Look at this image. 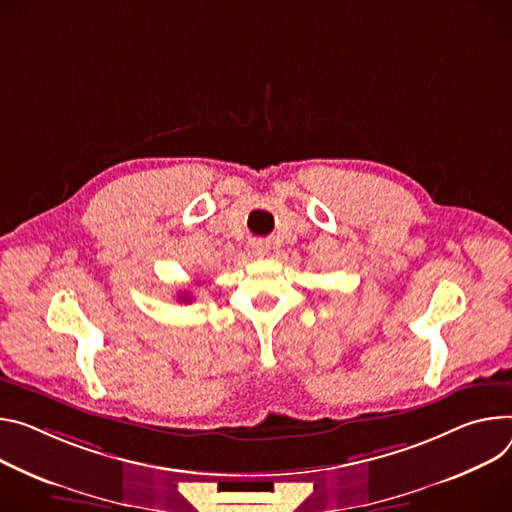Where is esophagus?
Returning <instances> with one entry per match:
<instances>
[{
  "mask_svg": "<svg viewBox=\"0 0 512 512\" xmlns=\"http://www.w3.org/2000/svg\"><path fill=\"white\" fill-rule=\"evenodd\" d=\"M251 251H253V255H257V257H265V255L269 253V243L263 241V239L253 241V243H251Z\"/></svg>",
  "mask_w": 512,
  "mask_h": 512,
  "instance_id": "34e87169",
  "label": "esophagus"
}]
</instances>
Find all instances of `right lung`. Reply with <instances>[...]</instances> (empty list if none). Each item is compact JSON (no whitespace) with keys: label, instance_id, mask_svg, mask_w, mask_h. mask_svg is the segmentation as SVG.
<instances>
[{"label":"right lung","instance_id":"obj_1","mask_svg":"<svg viewBox=\"0 0 512 512\" xmlns=\"http://www.w3.org/2000/svg\"><path fill=\"white\" fill-rule=\"evenodd\" d=\"M179 300H183V302H190V300H192V298H190V296H188V294H181V296H179Z\"/></svg>","mask_w":512,"mask_h":512}]
</instances>
